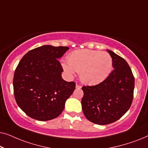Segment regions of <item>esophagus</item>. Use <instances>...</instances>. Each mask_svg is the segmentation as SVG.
Returning <instances> with one entry per match:
<instances>
[{"instance_id":"1","label":"esophagus","mask_w":148,"mask_h":148,"mask_svg":"<svg viewBox=\"0 0 148 148\" xmlns=\"http://www.w3.org/2000/svg\"><path fill=\"white\" fill-rule=\"evenodd\" d=\"M76 88L77 89H81L82 88V86L81 85H79L78 84H76Z\"/></svg>"}]
</instances>
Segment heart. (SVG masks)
Instances as JSON below:
<instances>
[{"mask_svg": "<svg viewBox=\"0 0 148 148\" xmlns=\"http://www.w3.org/2000/svg\"><path fill=\"white\" fill-rule=\"evenodd\" d=\"M68 63L62 64L69 75L79 72L81 80L84 84L94 85L103 82L112 70V58L108 53L84 49L71 52L68 56Z\"/></svg>", "mask_w": 148, "mask_h": 148, "instance_id": "heart-1", "label": "heart"}]
</instances>
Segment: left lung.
I'll list each match as a JSON object with an SVG mask.
<instances>
[{"instance_id":"left-lung-1","label":"left lung","mask_w":148,"mask_h":148,"mask_svg":"<svg viewBox=\"0 0 148 148\" xmlns=\"http://www.w3.org/2000/svg\"><path fill=\"white\" fill-rule=\"evenodd\" d=\"M112 58L114 69L100 84L84 86L82 100L85 116L91 122L104 125L121 119L131 106L135 78L124 58L107 50Z\"/></svg>"}]
</instances>
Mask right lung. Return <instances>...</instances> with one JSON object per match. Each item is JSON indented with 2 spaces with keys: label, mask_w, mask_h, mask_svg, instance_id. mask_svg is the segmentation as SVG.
<instances>
[{
  "label": "right lung",
  "mask_w": 148,
  "mask_h": 148,
  "mask_svg": "<svg viewBox=\"0 0 148 148\" xmlns=\"http://www.w3.org/2000/svg\"><path fill=\"white\" fill-rule=\"evenodd\" d=\"M69 48L44 45L26 53L16 68L13 90L19 108L31 118L45 121L61 114L75 83L62 78L58 59Z\"/></svg>",
  "instance_id": "1"
}]
</instances>
